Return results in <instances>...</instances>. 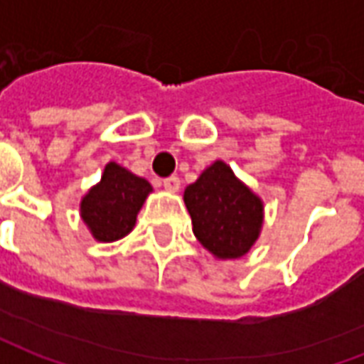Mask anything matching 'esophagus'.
<instances>
[{"label": "esophagus", "mask_w": 364, "mask_h": 364, "mask_svg": "<svg viewBox=\"0 0 364 364\" xmlns=\"http://www.w3.org/2000/svg\"><path fill=\"white\" fill-rule=\"evenodd\" d=\"M164 187H166L169 193H177L179 191V187H181V181H179V177H167V179H164Z\"/></svg>", "instance_id": "1"}]
</instances>
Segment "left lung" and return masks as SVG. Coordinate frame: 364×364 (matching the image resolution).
<instances>
[{"mask_svg":"<svg viewBox=\"0 0 364 364\" xmlns=\"http://www.w3.org/2000/svg\"><path fill=\"white\" fill-rule=\"evenodd\" d=\"M193 234L216 259H240L263 228V200L216 159L183 193Z\"/></svg>","mask_w":364,"mask_h":364,"instance_id":"left-lung-1","label":"left lung"}]
</instances>
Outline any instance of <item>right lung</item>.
Segmentation results:
<instances>
[{
    "label": "right lung",
    "instance_id": "1",
    "mask_svg": "<svg viewBox=\"0 0 364 364\" xmlns=\"http://www.w3.org/2000/svg\"><path fill=\"white\" fill-rule=\"evenodd\" d=\"M151 185L117 161L105 166L101 181L93 185L80 203V216L97 242H117L128 236Z\"/></svg>",
    "mask_w": 364,
    "mask_h": 364
}]
</instances>
